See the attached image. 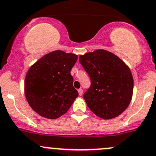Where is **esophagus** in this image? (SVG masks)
I'll list each match as a JSON object with an SVG mask.
<instances>
[{
    "instance_id": "obj_1",
    "label": "esophagus",
    "mask_w": 156,
    "mask_h": 156,
    "mask_svg": "<svg viewBox=\"0 0 156 156\" xmlns=\"http://www.w3.org/2000/svg\"><path fill=\"white\" fill-rule=\"evenodd\" d=\"M78 94H79V96H81V95L83 94V90L81 89V88L78 89Z\"/></svg>"
}]
</instances>
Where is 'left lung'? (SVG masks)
I'll use <instances>...</instances> for the list:
<instances>
[{
    "instance_id": "obj_1",
    "label": "left lung",
    "mask_w": 156,
    "mask_h": 156,
    "mask_svg": "<svg viewBox=\"0 0 156 156\" xmlns=\"http://www.w3.org/2000/svg\"><path fill=\"white\" fill-rule=\"evenodd\" d=\"M91 80L83 94L88 108L104 119L120 115L130 104L134 81L129 67L117 55L98 49L79 57Z\"/></svg>"
}]
</instances>
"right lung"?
<instances>
[{
  "instance_id": "add662e5",
  "label": "right lung",
  "mask_w": 156,
  "mask_h": 156,
  "mask_svg": "<svg viewBox=\"0 0 156 156\" xmlns=\"http://www.w3.org/2000/svg\"><path fill=\"white\" fill-rule=\"evenodd\" d=\"M78 55L54 51L41 57L27 71L24 94L30 106L41 117L57 119L67 112L78 93L70 74Z\"/></svg>"
}]
</instances>
